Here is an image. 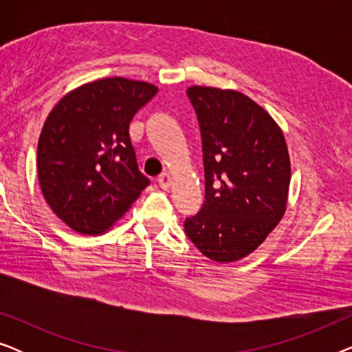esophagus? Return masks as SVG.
<instances>
[{"mask_svg": "<svg viewBox=\"0 0 352 352\" xmlns=\"http://www.w3.org/2000/svg\"><path fill=\"white\" fill-rule=\"evenodd\" d=\"M173 182V177L168 175V173H163L162 176H158V186L162 187V189H170Z\"/></svg>", "mask_w": 352, "mask_h": 352, "instance_id": "1", "label": "esophagus"}]
</instances>
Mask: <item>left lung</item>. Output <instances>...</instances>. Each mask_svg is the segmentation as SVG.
I'll return each mask as SVG.
<instances>
[{
  "label": "left lung",
  "mask_w": 352,
  "mask_h": 352,
  "mask_svg": "<svg viewBox=\"0 0 352 352\" xmlns=\"http://www.w3.org/2000/svg\"><path fill=\"white\" fill-rule=\"evenodd\" d=\"M201 133L205 201L186 219L190 242L216 263L239 261L276 229L287 210L290 155L274 118L234 89H187Z\"/></svg>",
  "instance_id": "8db88e82"
}]
</instances>
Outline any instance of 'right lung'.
Listing matches in <instances>:
<instances>
[{"label": "right lung", "instance_id": "1", "mask_svg": "<svg viewBox=\"0 0 352 352\" xmlns=\"http://www.w3.org/2000/svg\"><path fill=\"white\" fill-rule=\"evenodd\" d=\"M158 88L113 76L65 94L47 115L36 165L51 210L75 232L109 230L151 184L139 171L129 123Z\"/></svg>", "mask_w": 352, "mask_h": 352}]
</instances>
